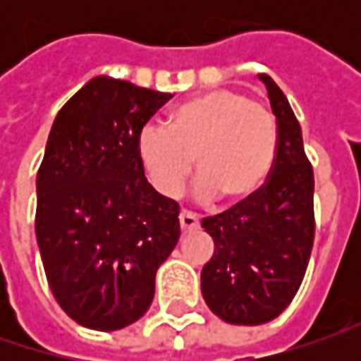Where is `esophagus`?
<instances>
[{
  "label": "esophagus",
  "mask_w": 361,
  "mask_h": 361,
  "mask_svg": "<svg viewBox=\"0 0 361 361\" xmlns=\"http://www.w3.org/2000/svg\"><path fill=\"white\" fill-rule=\"evenodd\" d=\"M178 221H180V229L185 231H195L199 229V216L192 215L190 211H183L180 215H178Z\"/></svg>",
  "instance_id": "esophagus-1"
}]
</instances>
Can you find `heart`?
Returning <instances> with one entry per match:
<instances>
[{"mask_svg":"<svg viewBox=\"0 0 361 361\" xmlns=\"http://www.w3.org/2000/svg\"><path fill=\"white\" fill-rule=\"evenodd\" d=\"M277 126L269 108L239 90H211L148 124L138 136V159L148 183L174 199L195 171L202 199L239 202L263 187L275 159Z\"/></svg>","mask_w":361,"mask_h":361,"instance_id":"obj_1","label":"heart"}]
</instances>
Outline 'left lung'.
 Returning <instances> with one entry per match:
<instances>
[{
  "label": "left lung",
  "mask_w": 361,
  "mask_h": 361,
  "mask_svg": "<svg viewBox=\"0 0 361 361\" xmlns=\"http://www.w3.org/2000/svg\"><path fill=\"white\" fill-rule=\"evenodd\" d=\"M259 80L277 118L269 176L253 197L201 223L215 243L201 271L202 298L237 326H261L285 312L303 281L315 235L313 169L301 126L279 86L267 74Z\"/></svg>",
  "instance_id": "left-lung-1"
}]
</instances>
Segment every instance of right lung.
Segmentation results:
<instances>
[{
  "label": "right lung",
  "instance_id": "1",
  "mask_svg": "<svg viewBox=\"0 0 361 361\" xmlns=\"http://www.w3.org/2000/svg\"><path fill=\"white\" fill-rule=\"evenodd\" d=\"M173 96L98 76L51 124L37 171L35 237L49 289L76 324L140 319L180 237V207L146 180L138 136Z\"/></svg>",
  "mask_w": 361,
  "mask_h": 361
}]
</instances>
